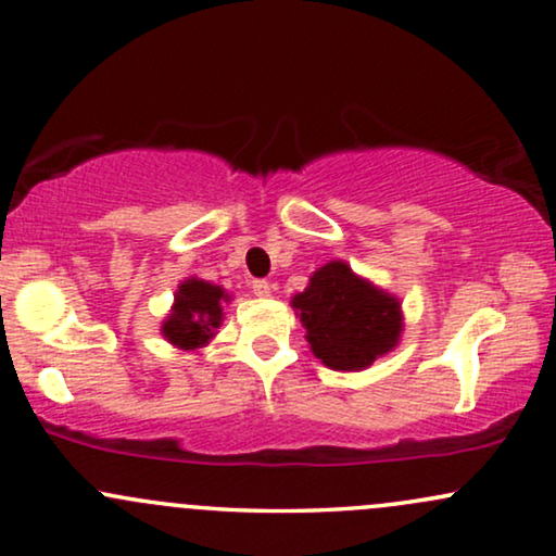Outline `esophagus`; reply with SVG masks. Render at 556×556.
Masks as SVG:
<instances>
[{
  "instance_id": "1",
  "label": "esophagus",
  "mask_w": 556,
  "mask_h": 556,
  "mask_svg": "<svg viewBox=\"0 0 556 556\" xmlns=\"http://www.w3.org/2000/svg\"><path fill=\"white\" fill-rule=\"evenodd\" d=\"M252 292L256 296H269L271 294V285H269L267 279H254L252 281Z\"/></svg>"
}]
</instances>
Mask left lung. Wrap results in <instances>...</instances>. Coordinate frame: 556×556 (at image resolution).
Returning a JSON list of instances; mask_svg holds the SVG:
<instances>
[{"mask_svg": "<svg viewBox=\"0 0 556 556\" xmlns=\"http://www.w3.org/2000/svg\"><path fill=\"white\" fill-rule=\"evenodd\" d=\"M292 307L312 355L330 370H365L395 350L403 334L401 300L342 260L319 267L304 292L292 296Z\"/></svg>", "mask_w": 556, "mask_h": 556, "instance_id": "left-lung-1", "label": "left lung"}]
</instances>
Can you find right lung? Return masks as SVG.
Here are the masks:
<instances>
[{
    "instance_id": "add662e5",
    "label": "right lung",
    "mask_w": 556,
    "mask_h": 556,
    "mask_svg": "<svg viewBox=\"0 0 556 556\" xmlns=\"http://www.w3.org/2000/svg\"><path fill=\"white\" fill-rule=\"evenodd\" d=\"M224 302L231 294L206 279L189 277L178 285L168 317L161 323L163 340L178 350L206 348L224 323Z\"/></svg>"
}]
</instances>
